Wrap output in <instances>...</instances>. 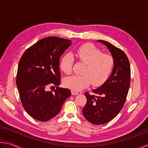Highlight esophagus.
Segmentation results:
<instances>
[{"label":"esophagus","instance_id":"esophagus-1","mask_svg":"<svg viewBox=\"0 0 148 148\" xmlns=\"http://www.w3.org/2000/svg\"><path fill=\"white\" fill-rule=\"evenodd\" d=\"M71 94L73 95H78V92H77L76 91H74V90H72Z\"/></svg>","mask_w":148,"mask_h":148}]
</instances>
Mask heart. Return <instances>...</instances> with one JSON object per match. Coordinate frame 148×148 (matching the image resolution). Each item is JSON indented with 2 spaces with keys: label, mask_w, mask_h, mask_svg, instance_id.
I'll return each instance as SVG.
<instances>
[{
  "label": "heart",
  "mask_w": 148,
  "mask_h": 148,
  "mask_svg": "<svg viewBox=\"0 0 148 148\" xmlns=\"http://www.w3.org/2000/svg\"><path fill=\"white\" fill-rule=\"evenodd\" d=\"M74 56L80 62L86 64L82 75H73L65 78L66 87L74 91H80L92 86H99L103 84L112 70L114 59L108 54L92 44H84L74 50ZM74 58L71 54L63 56L60 61V68L66 74H70L73 68Z\"/></svg>",
  "instance_id": "1"
}]
</instances>
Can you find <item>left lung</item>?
<instances>
[{"label": "left lung", "instance_id": "obj_1", "mask_svg": "<svg viewBox=\"0 0 148 148\" xmlns=\"http://www.w3.org/2000/svg\"><path fill=\"white\" fill-rule=\"evenodd\" d=\"M112 53L114 69L110 77L94 95L86 92V106L82 109L84 117L92 124L102 125L110 121L121 110L126 101L130 84L131 70L126 53L119 48L103 40H98Z\"/></svg>", "mask_w": 148, "mask_h": 148}]
</instances>
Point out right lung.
<instances>
[{
  "label": "right lung",
  "mask_w": 148,
  "mask_h": 148,
  "mask_svg": "<svg viewBox=\"0 0 148 148\" xmlns=\"http://www.w3.org/2000/svg\"><path fill=\"white\" fill-rule=\"evenodd\" d=\"M71 44V40L47 37L27 49L21 57L16 85L23 107L29 115L40 121L55 117L71 95L68 89L59 87V58ZM56 87L47 91L49 86Z\"/></svg>",
  "instance_id": "1"
}]
</instances>
